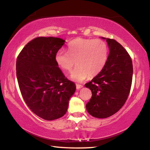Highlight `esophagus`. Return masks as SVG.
<instances>
[{
  "label": "esophagus",
  "mask_w": 150,
  "mask_h": 150,
  "mask_svg": "<svg viewBox=\"0 0 150 150\" xmlns=\"http://www.w3.org/2000/svg\"><path fill=\"white\" fill-rule=\"evenodd\" d=\"M83 87V85H79V84H76V88H77V89H79V88H82Z\"/></svg>",
  "instance_id": "34e87169"
}]
</instances>
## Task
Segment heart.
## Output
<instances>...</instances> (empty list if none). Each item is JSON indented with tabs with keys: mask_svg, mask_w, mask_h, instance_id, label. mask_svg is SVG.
Instances as JSON below:
<instances>
[{
	"mask_svg": "<svg viewBox=\"0 0 150 150\" xmlns=\"http://www.w3.org/2000/svg\"><path fill=\"white\" fill-rule=\"evenodd\" d=\"M68 51L58 50L55 55L57 64L69 72L77 65L71 74V78L81 82L88 76L94 77L102 71L107 62L108 47L106 43L99 39L77 38L68 45Z\"/></svg>",
	"mask_w": 150,
	"mask_h": 150,
	"instance_id": "b5f03b06",
	"label": "heart"
}]
</instances>
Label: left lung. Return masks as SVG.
Listing matches in <instances>:
<instances>
[{
	"instance_id": "8db88e82",
	"label": "left lung",
	"mask_w": 150,
	"mask_h": 150,
	"mask_svg": "<svg viewBox=\"0 0 150 150\" xmlns=\"http://www.w3.org/2000/svg\"><path fill=\"white\" fill-rule=\"evenodd\" d=\"M106 40L109 55L99 74L86 83L92 96L86 105L88 112L94 117L105 118L115 115L125 104L132 81V59L122 45L116 40Z\"/></svg>"
}]
</instances>
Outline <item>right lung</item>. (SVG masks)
Returning a JSON list of instances; mask_svg holds the SVG:
<instances>
[{"instance_id":"right-lung-1","label":"right lung","mask_w":150,"mask_h":150,"mask_svg":"<svg viewBox=\"0 0 150 150\" xmlns=\"http://www.w3.org/2000/svg\"><path fill=\"white\" fill-rule=\"evenodd\" d=\"M65 42L59 38H35L17 57L16 77L22 97L35 115L46 120L65 115L76 90L55 60Z\"/></svg>"}]
</instances>
